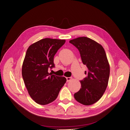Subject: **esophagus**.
Masks as SVG:
<instances>
[{"instance_id": "esophagus-1", "label": "esophagus", "mask_w": 130, "mask_h": 130, "mask_svg": "<svg viewBox=\"0 0 130 130\" xmlns=\"http://www.w3.org/2000/svg\"><path fill=\"white\" fill-rule=\"evenodd\" d=\"M72 77H66V80H67V82H69L70 80H72Z\"/></svg>"}]
</instances>
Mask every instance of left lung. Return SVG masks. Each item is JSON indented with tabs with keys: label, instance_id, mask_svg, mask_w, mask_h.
I'll return each instance as SVG.
<instances>
[{
	"label": "left lung",
	"instance_id": "1",
	"mask_svg": "<svg viewBox=\"0 0 130 130\" xmlns=\"http://www.w3.org/2000/svg\"><path fill=\"white\" fill-rule=\"evenodd\" d=\"M69 42L78 49L82 62L87 68V77L80 81L81 87L74 98L84 105H92L102 97L108 85L110 66L106 52L101 44L86 37H78Z\"/></svg>",
	"mask_w": 130,
	"mask_h": 130
}]
</instances>
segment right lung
I'll return each instance as SVG.
<instances>
[{"label": "right lung", "instance_id": "right-lung-1", "mask_svg": "<svg viewBox=\"0 0 130 130\" xmlns=\"http://www.w3.org/2000/svg\"><path fill=\"white\" fill-rule=\"evenodd\" d=\"M65 39L44 38L31 44L23 61L22 74L31 98L44 105L56 100L66 82L64 77L48 73L54 67V56Z\"/></svg>", "mask_w": 130, "mask_h": 130}]
</instances>
